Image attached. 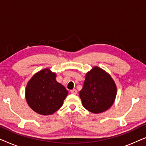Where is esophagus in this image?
Here are the masks:
<instances>
[{"label":"esophagus","instance_id":"1","mask_svg":"<svg viewBox=\"0 0 146 146\" xmlns=\"http://www.w3.org/2000/svg\"><path fill=\"white\" fill-rule=\"evenodd\" d=\"M70 93L72 94H76L78 93V92L76 89H74V90H72L70 91Z\"/></svg>","mask_w":146,"mask_h":146}]
</instances>
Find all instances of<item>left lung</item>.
Wrapping results in <instances>:
<instances>
[{
  "instance_id": "8db88e82",
  "label": "left lung",
  "mask_w": 146,
  "mask_h": 146,
  "mask_svg": "<svg viewBox=\"0 0 146 146\" xmlns=\"http://www.w3.org/2000/svg\"><path fill=\"white\" fill-rule=\"evenodd\" d=\"M116 94L114 80L98 66H94L86 74L83 88L79 94L83 106L94 113L108 110L114 102Z\"/></svg>"
}]
</instances>
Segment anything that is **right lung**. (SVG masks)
Here are the masks:
<instances>
[{
    "mask_svg": "<svg viewBox=\"0 0 146 146\" xmlns=\"http://www.w3.org/2000/svg\"><path fill=\"white\" fill-rule=\"evenodd\" d=\"M50 68L38 72L28 82L25 98L30 108L40 115H51L60 108L68 92L56 80Z\"/></svg>",
    "mask_w": 146,
    "mask_h": 146,
    "instance_id": "right-lung-1",
    "label": "right lung"
}]
</instances>
